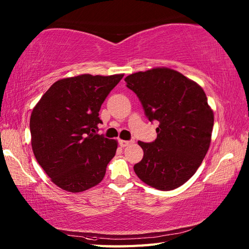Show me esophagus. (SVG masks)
Returning a JSON list of instances; mask_svg holds the SVG:
<instances>
[{
    "mask_svg": "<svg viewBox=\"0 0 249 249\" xmlns=\"http://www.w3.org/2000/svg\"><path fill=\"white\" fill-rule=\"evenodd\" d=\"M135 141H133V140H130V141H127V140H122V139H120L119 140V144L122 146V147H125V146H127V145H129V144H133Z\"/></svg>",
    "mask_w": 249,
    "mask_h": 249,
    "instance_id": "1",
    "label": "esophagus"
}]
</instances>
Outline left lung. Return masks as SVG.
<instances>
[{"label": "left lung", "instance_id": "left-lung-1", "mask_svg": "<svg viewBox=\"0 0 249 249\" xmlns=\"http://www.w3.org/2000/svg\"><path fill=\"white\" fill-rule=\"evenodd\" d=\"M125 81L147 119L160 122L155 141H138L143 158L134 170L153 188L176 189L194 176L211 144L214 113L203 89L168 67L131 73Z\"/></svg>", "mask_w": 249, "mask_h": 249}]
</instances>
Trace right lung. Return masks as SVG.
<instances>
[{
  "instance_id": "obj_1",
  "label": "right lung",
  "mask_w": 249,
  "mask_h": 249,
  "mask_svg": "<svg viewBox=\"0 0 249 249\" xmlns=\"http://www.w3.org/2000/svg\"><path fill=\"white\" fill-rule=\"evenodd\" d=\"M124 73L60 79L32 111V150L56 186L81 193L103 181L118 141L98 135L99 110Z\"/></svg>"
}]
</instances>
